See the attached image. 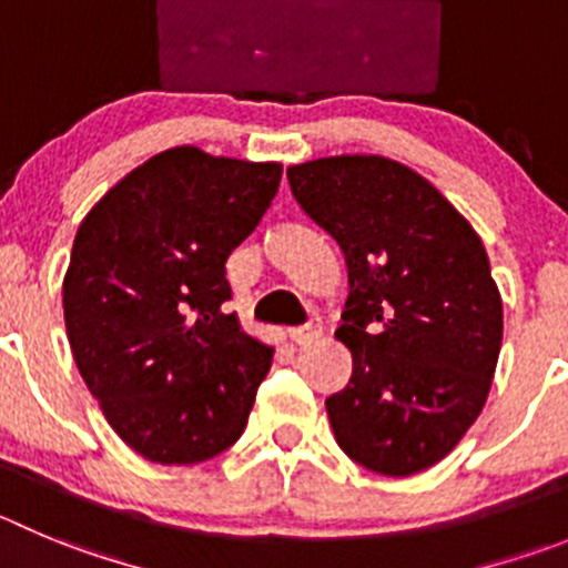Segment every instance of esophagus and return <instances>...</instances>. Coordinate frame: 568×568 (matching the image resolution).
<instances>
[{"instance_id":"obj_1","label":"esophagus","mask_w":568,"mask_h":568,"mask_svg":"<svg viewBox=\"0 0 568 568\" xmlns=\"http://www.w3.org/2000/svg\"><path fill=\"white\" fill-rule=\"evenodd\" d=\"M320 336H322V320H311L308 325L296 327V331L291 333V342H294L296 347H308V344H314Z\"/></svg>"}]
</instances>
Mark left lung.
<instances>
[{"label":"left lung","mask_w":568,"mask_h":568,"mask_svg":"<svg viewBox=\"0 0 568 568\" xmlns=\"http://www.w3.org/2000/svg\"><path fill=\"white\" fill-rule=\"evenodd\" d=\"M288 184L347 263L336 338L353 375L325 400L336 443L375 474H420L474 426L499 362L501 294L481 237L395 159L291 164Z\"/></svg>","instance_id":"obj_1"}]
</instances>
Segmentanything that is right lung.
Here are the masks:
<instances>
[{"label":"right lung","mask_w":568,"mask_h":568,"mask_svg":"<svg viewBox=\"0 0 568 568\" xmlns=\"http://www.w3.org/2000/svg\"><path fill=\"white\" fill-rule=\"evenodd\" d=\"M283 164L182 145L134 168L78 226L63 322L105 420L145 459L195 465L243 434L274 349L241 331L226 257Z\"/></svg>","instance_id":"1"}]
</instances>
